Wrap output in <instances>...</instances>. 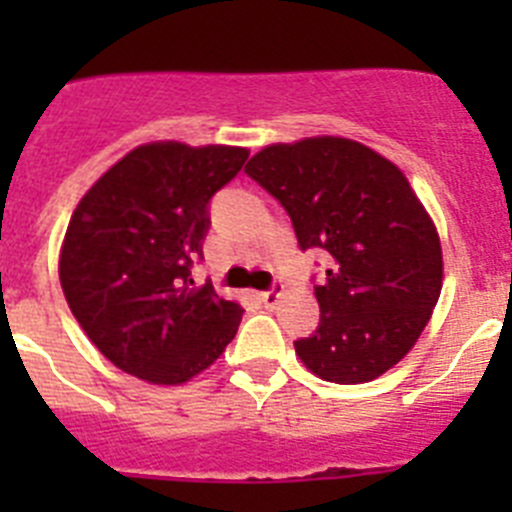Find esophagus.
I'll return each mask as SVG.
<instances>
[{
	"mask_svg": "<svg viewBox=\"0 0 512 512\" xmlns=\"http://www.w3.org/2000/svg\"><path fill=\"white\" fill-rule=\"evenodd\" d=\"M279 295H282V282H274L266 292H261V302H264V307H274L277 305Z\"/></svg>",
	"mask_w": 512,
	"mask_h": 512,
	"instance_id": "1",
	"label": "esophagus"
}]
</instances>
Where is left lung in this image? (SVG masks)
Returning <instances> with one entry per match:
<instances>
[{"instance_id":"1","label":"left lung","mask_w":512,"mask_h":512,"mask_svg":"<svg viewBox=\"0 0 512 512\" xmlns=\"http://www.w3.org/2000/svg\"><path fill=\"white\" fill-rule=\"evenodd\" d=\"M246 174L287 210L302 251L328 256L320 323L297 338L325 382H372L408 354L441 295L436 225L392 161L346 138L277 143Z\"/></svg>"}]
</instances>
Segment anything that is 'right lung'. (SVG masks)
Listing matches in <instances>:
<instances>
[{
  "label": "right lung",
  "mask_w": 512,
  "mask_h": 512,
  "mask_svg": "<svg viewBox=\"0 0 512 512\" xmlns=\"http://www.w3.org/2000/svg\"><path fill=\"white\" fill-rule=\"evenodd\" d=\"M246 148L148 143L84 194L61 248V287L89 341L117 369L182 384L223 354L241 305L197 287L210 202Z\"/></svg>",
  "instance_id": "1"
}]
</instances>
